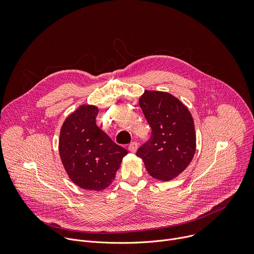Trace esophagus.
Segmentation results:
<instances>
[{
  "instance_id": "1",
  "label": "esophagus",
  "mask_w": 254,
  "mask_h": 254,
  "mask_svg": "<svg viewBox=\"0 0 254 254\" xmlns=\"http://www.w3.org/2000/svg\"><path fill=\"white\" fill-rule=\"evenodd\" d=\"M137 148H138V143H137L136 141H131V142L128 144V147H127L128 151L131 152V153H135L136 150H137Z\"/></svg>"
}]
</instances>
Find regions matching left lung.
<instances>
[{
  "label": "left lung",
  "mask_w": 254,
  "mask_h": 254,
  "mask_svg": "<svg viewBox=\"0 0 254 254\" xmlns=\"http://www.w3.org/2000/svg\"><path fill=\"white\" fill-rule=\"evenodd\" d=\"M139 105L152 127L150 138L136 151L150 175L169 181L182 173L196 151L194 121L188 108L168 92L146 91Z\"/></svg>",
  "instance_id": "8db88e82"
}]
</instances>
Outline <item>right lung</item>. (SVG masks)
<instances>
[{
	"mask_svg": "<svg viewBox=\"0 0 254 254\" xmlns=\"http://www.w3.org/2000/svg\"><path fill=\"white\" fill-rule=\"evenodd\" d=\"M98 108L81 105L64 122L59 153L69 178L80 188L100 191L114 181L127 151L95 123Z\"/></svg>",
	"mask_w": 254,
	"mask_h": 254,
	"instance_id": "obj_1",
	"label": "right lung"
}]
</instances>
